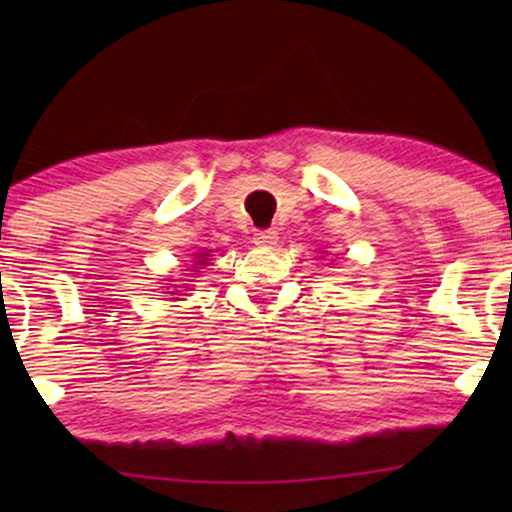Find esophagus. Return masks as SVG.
Masks as SVG:
<instances>
[{"mask_svg":"<svg viewBox=\"0 0 512 512\" xmlns=\"http://www.w3.org/2000/svg\"><path fill=\"white\" fill-rule=\"evenodd\" d=\"M279 235L277 230H256L254 233V244L261 249H272L277 244Z\"/></svg>","mask_w":512,"mask_h":512,"instance_id":"1","label":"esophagus"}]
</instances>
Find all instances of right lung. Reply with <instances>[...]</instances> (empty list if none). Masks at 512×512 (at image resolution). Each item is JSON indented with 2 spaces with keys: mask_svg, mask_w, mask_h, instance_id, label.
Listing matches in <instances>:
<instances>
[{
  "mask_svg": "<svg viewBox=\"0 0 512 512\" xmlns=\"http://www.w3.org/2000/svg\"><path fill=\"white\" fill-rule=\"evenodd\" d=\"M200 256H205V254H200ZM195 263H198V265H207V261H195ZM195 272H198V270H195ZM191 275H193V272H191ZM174 300H179V298H174Z\"/></svg>",
  "mask_w": 512,
  "mask_h": 512,
  "instance_id": "obj_1",
  "label": "right lung"
}]
</instances>
